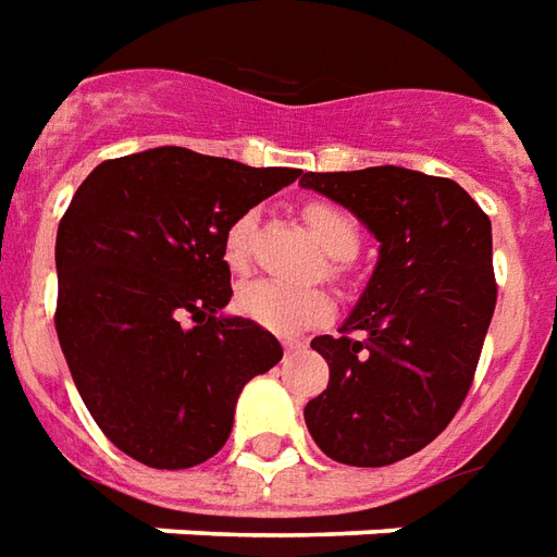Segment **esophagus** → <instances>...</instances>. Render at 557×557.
<instances>
[{"label":"esophagus","mask_w":557,"mask_h":557,"mask_svg":"<svg viewBox=\"0 0 557 557\" xmlns=\"http://www.w3.org/2000/svg\"><path fill=\"white\" fill-rule=\"evenodd\" d=\"M299 348H302V342H299V338H287L285 342V354H294V350Z\"/></svg>","instance_id":"obj_1"}]
</instances>
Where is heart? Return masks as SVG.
Masks as SVG:
<instances>
[{
	"label": "heart",
	"mask_w": 557,
	"mask_h": 557,
	"mask_svg": "<svg viewBox=\"0 0 557 557\" xmlns=\"http://www.w3.org/2000/svg\"><path fill=\"white\" fill-rule=\"evenodd\" d=\"M302 219H306L309 231L314 234V239L321 243V248L330 258L348 260L357 255V248H360V231H357V222L342 207L314 200V203L302 209ZM255 227H258L255 212H243L224 231V263L234 272L248 270ZM236 309H239L243 318L258 323L263 330L290 335L306 330V326H318V323L326 321L333 314V299L321 287H294L263 278V282H251V285L239 287Z\"/></svg>",
	"instance_id": "b5f03b06"
}]
</instances>
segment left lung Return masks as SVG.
I'll list each match as a JSON object with an SVG mask.
<instances>
[{"label":"left lung","instance_id":"left-lung-1","mask_svg":"<svg viewBox=\"0 0 557 557\" xmlns=\"http://www.w3.org/2000/svg\"><path fill=\"white\" fill-rule=\"evenodd\" d=\"M302 185L381 243L342 335L311 342L330 384L306 405V425L330 459L384 468L432 444L474 384L498 299L492 222L453 180L389 164L306 173Z\"/></svg>","mask_w":557,"mask_h":557}]
</instances>
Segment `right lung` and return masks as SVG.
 Returning a JSON list of instances; mask_svg holds the SVG:
<instances>
[{
  "mask_svg": "<svg viewBox=\"0 0 557 557\" xmlns=\"http://www.w3.org/2000/svg\"><path fill=\"white\" fill-rule=\"evenodd\" d=\"M299 176L159 146L108 159L57 234V335L83 405L116 447L161 471L224 447L236 398L282 360L231 302L224 231Z\"/></svg>",
  "mask_w": 557,
  "mask_h": 557,
  "instance_id": "obj_1",
  "label": "right lung"
}]
</instances>
